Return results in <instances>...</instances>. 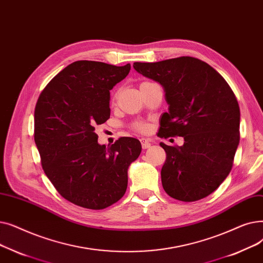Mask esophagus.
Returning <instances> with one entry per match:
<instances>
[{"label":"esophagus","instance_id":"34e87169","mask_svg":"<svg viewBox=\"0 0 263 263\" xmlns=\"http://www.w3.org/2000/svg\"><path fill=\"white\" fill-rule=\"evenodd\" d=\"M140 141H141V145H142V148H148L149 146L152 145V143H151V141H149L148 139H146V138H141L140 139Z\"/></svg>","mask_w":263,"mask_h":263}]
</instances>
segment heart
I'll return each instance as SVG.
<instances>
[{"mask_svg": "<svg viewBox=\"0 0 263 263\" xmlns=\"http://www.w3.org/2000/svg\"><path fill=\"white\" fill-rule=\"evenodd\" d=\"M135 128L139 129V130H144V129H145V125L142 124V123H137V124L135 125Z\"/></svg>", "mask_w": 263, "mask_h": 263, "instance_id": "b5f03b06", "label": "heart"}]
</instances>
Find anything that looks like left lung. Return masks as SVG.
Returning <instances> with one entry per match:
<instances>
[{"label":"left lung","mask_w":263,"mask_h":263,"mask_svg":"<svg viewBox=\"0 0 263 263\" xmlns=\"http://www.w3.org/2000/svg\"><path fill=\"white\" fill-rule=\"evenodd\" d=\"M133 66L164 89L168 112L159 137L184 138L181 146L159 143L167 154L160 172L165 192L185 202L209 196L228 177L240 142V108L229 84L192 57Z\"/></svg>","instance_id":"1"}]
</instances>
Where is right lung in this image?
<instances>
[{
    "label": "right lung",
    "mask_w": 263,
    "mask_h": 263,
    "mask_svg": "<svg viewBox=\"0 0 263 263\" xmlns=\"http://www.w3.org/2000/svg\"><path fill=\"white\" fill-rule=\"evenodd\" d=\"M130 64L77 61L50 81L34 112V140L43 169L60 195L71 203L102 210L124 196L127 171L141 143L123 137L99 144L96 125L110 118V91L127 76Z\"/></svg>",
    "instance_id": "obj_1"
}]
</instances>
